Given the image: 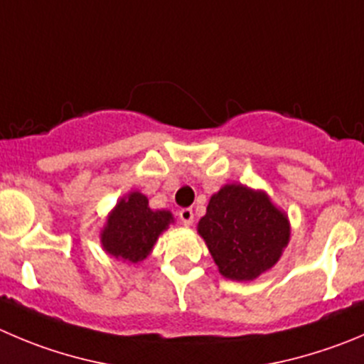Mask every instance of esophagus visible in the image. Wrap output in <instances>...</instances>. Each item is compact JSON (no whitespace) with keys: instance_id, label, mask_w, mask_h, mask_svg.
I'll return each instance as SVG.
<instances>
[{"instance_id":"34e87169","label":"esophagus","mask_w":364,"mask_h":364,"mask_svg":"<svg viewBox=\"0 0 364 364\" xmlns=\"http://www.w3.org/2000/svg\"><path fill=\"white\" fill-rule=\"evenodd\" d=\"M178 218L180 221L184 225H191L193 223V218H195V214H193V209H189V207H184V209L178 210Z\"/></svg>"}]
</instances>
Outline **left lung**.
Here are the masks:
<instances>
[{
	"instance_id": "obj_1",
	"label": "left lung",
	"mask_w": 364,
	"mask_h": 364,
	"mask_svg": "<svg viewBox=\"0 0 364 364\" xmlns=\"http://www.w3.org/2000/svg\"><path fill=\"white\" fill-rule=\"evenodd\" d=\"M220 273L252 280L272 268L289 241V223L268 195L228 184L213 195L198 223Z\"/></svg>"
}]
</instances>
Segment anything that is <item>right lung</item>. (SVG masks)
<instances>
[{"mask_svg":"<svg viewBox=\"0 0 364 364\" xmlns=\"http://www.w3.org/2000/svg\"><path fill=\"white\" fill-rule=\"evenodd\" d=\"M173 221L168 210H151L141 193L124 196L110 213L102 232L103 248L116 259L139 262L148 257L159 234Z\"/></svg>","mask_w":364,"mask_h":364,"instance_id":"right-lung-1","label":"right lung"}]
</instances>
